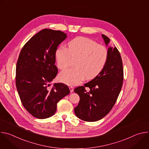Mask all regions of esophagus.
Returning a JSON list of instances; mask_svg holds the SVG:
<instances>
[{
  "label": "esophagus",
  "instance_id": "esophagus-1",
  "mask_svg": "<svg viewBox=\"0 0 149 149\" xmlns=\"http://www.w3.org/2000/svg\"><path fill=\"white\" fill-rule=\"evenodd\" d=\"M70 91L71 93H72L74 92V88L72 87H70Z\"/></svg>",
  "mask_w": 149,
  "mask_h": 149
}]
</instances>
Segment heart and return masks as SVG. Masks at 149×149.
I'll return each mask as SVG.
<instances>
[{"label":"heart","instance_id":"heart-1","mask_svg":"<svg viewBox=\"0 0 149 149\" xmlns=\"http://www.w3.org/2000/svg\"><path fill=\"white\" fill-rule=\"evenodd\" d=\"M108 56L106 47L91 39L79 36L68 42V48L59 47L55 52L58 67L64 70L69 67L72 59H76L75 68L66 70L59 74V79L68 86H75L86 77L95 78L102 70Z\"/></svg>","mask_w":149,"mask_h":149}]
</instances>
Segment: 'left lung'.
I'll return each instance as SVG.
<instances>
[{
	"mask_svg": "<svg viewBox=\"0 0 149 149\" xmlns=\"http://www.w3.org/2000/svg\"><path fill=\"white\" fill-rule=\"evenodd\" d=\"M106 45L110 39L102 35ZM123 62L117 48L110 47L105 64L98 75L91 81L74 89L79 96L78 105L74 109L77 117L86 121H96L111 110L123 86ZM86 87L91 91L87 92Z\"/></svg>",
	"mask_w": 149,
	"mask_h": 149,
	"instance_id": "left-lung-1",
	"label": "left lung"
}]
</instances>
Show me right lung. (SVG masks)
Segmentation results:
<instances>
[{
  "label": "right lung",
  "mask_w": 149,
  "mask_h": 149,
  "mask_svg": "<svg viewBox=\"0 0 149 149\" xmlns=\"http://www.w3.org/2000/svg\"><path fill=\"white\" fill-rule=\"evenodd\" d=\"M67 37L62 31L44 29L26 42L19 55L16 88L24 107L36 118L52 116L58 102L70 93L64 84H50L58 74L56 50Z\"/></svg>",
  "instance_id": "right-lung-1"
}]
</instances>
